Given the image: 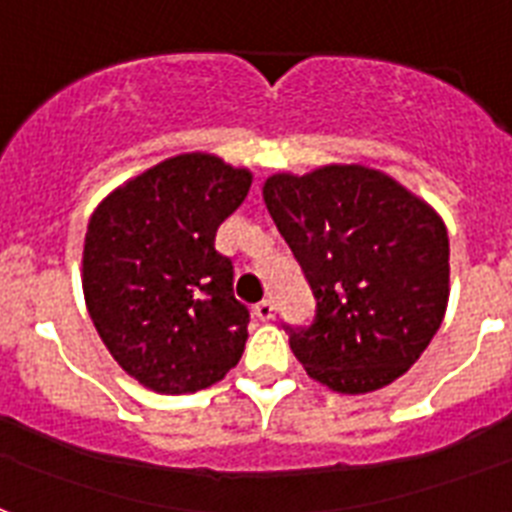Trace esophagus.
Listing matches in <instances>:
<instances>
[{"instance_id": "34e87169", "label": "esophagus", "mask_w": 512, "mask_h": 512, "mask_svg": "<svg viewBox=\"0 0 512 512\" xmlns=\"http://www.w3.org/2000/svg\"><path fill=\"white\" fill-rule=\"evenodd\" d=\"M255 316L260 321H271L273 316H276V305H273V300H260V303L255 305Z\"/></svg>"}]
</instances>
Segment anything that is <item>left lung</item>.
<instances>
[{"instance_id":"left-lung-1","label":"left lung","mask_w":512,"mask_h":512,"mask_svg":"<svg viewBox=\"0 0 512 512\" xmlns=\"http://www.w3.org/2000/svg\"><path fill=\"white\" fill-rule=\"evenodd\" d=\"M263 199L316 300L289 348L313 380L369 393L401 377L441 327L449 236L393 177L358 164L273 175Z\"/></svg>"}]
</instances>
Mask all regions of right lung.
Returning a JSON list of instances; mask_svg holds the SVG:
<instances>
[{"label": "right lung", "instance_id": "1", "mask_svg": "<svg viewBox=\"0 0 512 512\" xmlns=\"http://www.w3.org/2000/svg\"><path fill=\"white\" fill-rule=\"evenodd\" d=\"M252 175L183 154L108 196L87 225L84 300L124 372L156 393H196L239 364L249 308L233 295L217 228Z\"/></svg>", "mask_w": 512, "mask_h": 512}]
</instances>
